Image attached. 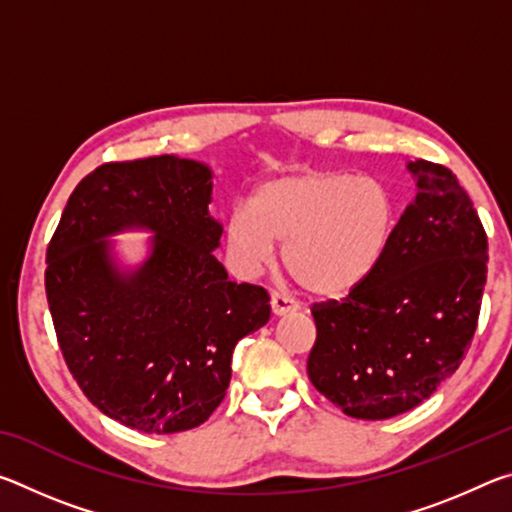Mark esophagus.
<instances>
[{
	"mask_svg": "<svg viewBox=\"0 0 512 512\" xmlns=\"http://www.w3.org/2000/svg\"><path fill=\"white\" fill-rule=\"evenodd\" d=\"M293 311H296V307H293L287 298L280 296V293H271V314L275 318L293 314Z\"/></svg>",
	"mask_w": 512,
	"mask_h": 512,
	"instance_id": "34e87169",
	"label": "esophagus"
}]
</instances>
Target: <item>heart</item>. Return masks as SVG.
Returning a JSON list of instances; mask_svg holds the SVG:
<instances>
[{
    "instance_id": "heart-1",
    "label": "heart",
    "mask_w": 512,
    "mask_h": 512,
    "mask_svg": "<svg viewBox=\"0 0 512 512\" xmlns=\"http://www.w3.org/2000/svg\"><path fill=\"white\" fill-rule=\"evenodd\" d=\"M400 205L393 189L372 176L336 169H302L264 180L248 205L225 219V246L246 277L275 262L314 300L334 302L375 277L393 248Z\"/></svg>"
}]
</instances>
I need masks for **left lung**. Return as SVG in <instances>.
Returning <instances> with one entry per match:
<instances>
[{
	"mask_svg": "<svg viewBox=\"0 0 512 512\" xmlns=\"http://www.w3.org/2000/svg\"><path fill=\"white\" fill-rule=\"evenodd\" d=\"M415 196L375 277L314 309L311 384L359 420H386L427 400L470 348L488 275V239L452 171L406 162Z\"/></svg>",
	"mask_w": 512,
	"mask_h": 512,
	"instance_id": "1",
	"label": "left lung"
}]
</instances>
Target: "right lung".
I'll use <instances>...</instances> for the list:
<instances>
[{
    "mask_svg": "<svg viewBox=\"0 0 512 512\" xmlns=\"http://www.w3.org/2000/svg\"><path fill=\"white\" fill-rule=\"evenodd\" d=\"M214 171L160 155L110 162L69 196L47 248L45 287L58 345L85 397L144 433L210 418L232 377V352L271 318L268 293L228 280L212 253ZM151 231L137 265L110 236Z\"/></svg>",
    "mask_w": 512,
    "mask_h": 512,
    "instance_id": "obj_1",
    "label": "right lung"
}]
</instances>
